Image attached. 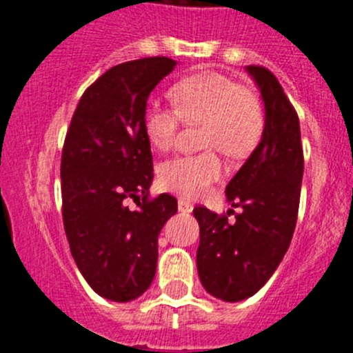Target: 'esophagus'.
<instances>
[{
  "instance_id": "1",
  "label": "esophagus",
  "mask_w": 353,
  "mask_h": 353,
  "mask_svg": "<svg viewBox=\"0 0 353 353\" xmlns=\"http://www.w3.org/2000/svg\"><path fill=\"white\" fill-rule=\"evenodd\" d=\"M179 210L180 212H192V203L185 198H179Z\"/></svg>"
}]
</instances>
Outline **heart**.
<instances>
[{"mask_svg": "<svg viewBox=\"0 0 353 353\" xmlns=\"http://www.w3.org/2000/svg\"><path fill=\"white\" fill-rule=\"evenodd\" d=\"M170 95L174 108L152 102L143 113V130L152 148L170 150L182 121L201 123V146L221 150L228 157H248L260 143L265 127L260 97L226 74L196 72L174 83ZM215 150L162 162L157 171L159 185L185 198L207 194L224 174V164Z\"/></svg>", "mask_w": 353, "mask_h": 353, "instance_id": "1", "label": "heart"}]
</instances>
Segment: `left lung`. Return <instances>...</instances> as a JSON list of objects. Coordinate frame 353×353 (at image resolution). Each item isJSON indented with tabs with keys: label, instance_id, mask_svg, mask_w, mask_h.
<instances>
[{
	"label": "left lung",
	"instance_id": "left-lung-1",
	"mask_svg": "<svg viewBox=\"0 0 353 353\" xmlns=\"http://www.w3.org/2000/svg\"><path fill=\"white\" fill-rule=\"evenodd\" d=\"M265 102L260 145L226 185V199L242 208L236 223L226 214L196 207L201 285L226 302L251 297L269 281L292 242L301 201L304 152L295 108L269 68L249 65ZM229 214V212H228Z\"/></svg>",
	"mask_w": 353,
	"mask_h": 353
}]
</instances>
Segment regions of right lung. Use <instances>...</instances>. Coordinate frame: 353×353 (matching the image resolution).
I'll return each instance as SVG.
<instances>
[{
    "instance_id": "obj_1",
    "label": "right lung",
    "mask_w": 353,
    "mask_h": 353,
    "mask_svg": "<svg viewBox=\"0 0 353 353\" xmlns=\"http://www.w3.org/2000/svg\"><path fill=\"white\" fill-rule=\"evenodd\" d=\"M176 61L141 58L104 72L84 90L61 152V215L72 258L101 297L129 302L157 269V236L176 199L150 198L154 159L143 130L150 92ZM139 203L129 211L126 199Z\"/></svg>"
}]
</instances>
